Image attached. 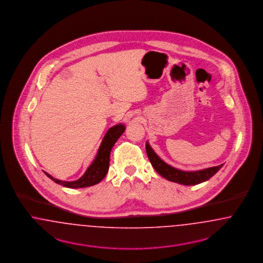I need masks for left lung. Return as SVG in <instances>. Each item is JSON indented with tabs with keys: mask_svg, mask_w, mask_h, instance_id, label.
<instances>
[{
	"mask_svg": "<svg viewBox=\"0 0 263 263\" xmlns=\"http://www.w3.org/2000/svg\"><path fill=\"white\" fill-rule=\"evenodd\" d=\"M145 148L149 161L153 168L155 169V171L166 180L174 183H181L183 185H194L203 183L209 180L211 177H213L223 166V164H221L219 166L210 167L199 171H182L172 167L162 160L154 152V150L151 148L148 142H146Z\"/></svg>",
	"mask_w": 263,
	"mask_h": 263,
	"instance_id": "1",
	"label": "left lung"
}]
</instances>
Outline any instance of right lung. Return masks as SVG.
I'll return each mask as SVG.
<instances>
[{"label":"right lung","instance_id":"add662e5","mask_svg":"<svg viewBox=\"0 0 263 263\" xmlns=\"http://www.w3.org/2000/svg\"><path fill=\"white\" fill-rule=\"evenodd\" d=\"M125 129H126V126L122 124L116 125L108 129V132L106 133L105 137L103 138L95 159L83 174V176L79 180L73 182H64L53 178L51 175H49L46 172L44 173L47 175V177H49L55 183L69 189L86 187V186H91L96 183H100L109 170L111 150L113 148L118 138L124 134Z\"/></svg>","mask_w":263,"mask_h":263}]
</instances>
